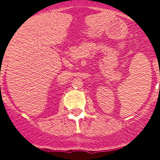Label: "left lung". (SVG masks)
Segmentation results:
<instances>
[{
	"mask_svg": "<svg viewBox=\"0 0 160 160\" xmlns=\"http://www.w3.org/2000/svg\"><path fill=\"white\" fill-rule=\"evenodd\" d=\"M159 89H160V86H159Z\"/></svg>",
	"mask_w": 160,
	"mask_h": 160,
	"instance_id": "8db88e82",
	"label": "left lung"
}]
</instances>
